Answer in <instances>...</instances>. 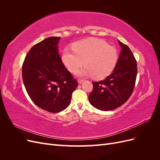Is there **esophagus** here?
Here are the masks:
<instances>
[{
	"label": "esophagus",
	"mask_w": 160,
	"mask_h": 160,
	"mask_svg": "<svg viewBox=\"0 0 160 160\" xmlns=\"http://www.w3.org/2000/svg\"><path fill=\"white\" fill-rule=\"evenodd\" d=\"M83 81H84V80H83V79H78V83H79V84H81L82 83H83Z\"/></svg>",
	"instance_id": "esophagus-1"
}]
</instances>
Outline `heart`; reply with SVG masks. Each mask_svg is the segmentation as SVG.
<instances>
[{"label": "heart", "mask_w": 160, "mask_h": 160, "mask_svg": "<svg viewBox=\"0 0 160 160\" xmlns=\"http://www.w3.org/2000/svg\"><path fill=\"white\" fill-rule=\"evenodd\" d=\"M72 50L64 49L62 61L71 72H75L83 64V69L77 71L79 75H93L101 79L109 75L118 63L117 49L107 42L96 38L81 40L72 45Z\"/></svg>", "instance_id": "heart-1"}]
</instances>
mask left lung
<instances>
[{"label":"left lung","mask_w":160,"mask_h":160,"mask_svg":"<svg viewBox=\"0 0 160 160\" xmlns=\"http://www.w3.org/2000/svg\"><path fill=\"white\" fill-rule=\"evenodd\" d=\"M118 42L122 51L113 72L103 81L93 82V90L89 95L90 103L101 111L113 110L126 102L136 81L138 68L134 55L126 45Z\"/></svg>","instance_id":"left-lung-1"}]
</instances>
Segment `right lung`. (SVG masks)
<instances>
[{
	"mask_svg": "<svg viewBox=\"0 0 160 160\" xmlns=\"http://www.w3.org/2000/svg\"><path fill=\"white\" fill-rule=\"evenodd\" d=\"M60 37L47 38L28 52L22 77L28 96L38 107L58 113L70 104L77 80L62 63L58 52Z\"/></svg>",
	"mask_w": 160,
	"mask_h": 160,
	"instance_id": "obj_1",
	"label": "right lung"
}]
</instances>
